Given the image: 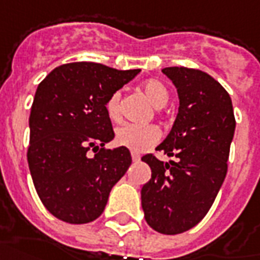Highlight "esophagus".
<instances>
[{"label": "esophagus", "mask_w": 260, "mask_h": 260, "mask_svg": "<svg viewBox=\"0 0 260 260\" xmlns=\"http://www.w3.org/2000/svg\"><path fill=\"white\" fill-rule=\"evenodd\" d=\"M131 155H132V159H134V162H138V161L140 159V155L136 154V153H132Z\"/></svg>", "instance_id": "1"}]
</instances>
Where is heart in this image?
Returning a JSON list of instances; mask_svg holds the SVG:
<instances>
[{
	"label": "heart",
	"mask_w": 260,
	"mask_h": 260,
	"mask_svg": "<svg viewBox=\"0 0 260 260\" xmlns=\"http://www.w3.org/2000/svg\"><path fill=\"white\" fill-rule=\"evenodd\" d=\"M143 91L151 103L161 109L169 101L168 88L158 80H147L143 82ZM106 111L111 120H118L121 115V92L111 93L106 102ZM159 139V131L154 125H136L125 124L120 126L115 132V143L121 147L140 153L153 146Z\"/></svg>",
	"instance_id": "heart-1"
}]
</instances>
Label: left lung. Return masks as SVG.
Listing matches in <instances>:
<instances>
[{
    "label": "left lung",
    "instance_id": "obj_1",
    "mask_svg": "<svg viewBox=\"0 0 260 260\" xmlns=\"http://www.w3.org/2000/svg\"><path fill=\"white\" fill-rule=\"evenodd\" d=\"M178 89L179 111L169 135L157 146L178 161L164 162L153 154L142 161L151 178L142 187V208L150 228L179 234L203 220L228 174L236 118L228 91L196 69L165 67Z\"/></svg>",
    "mask_w": 260,
    "mask_h": 260
}]
</instances>
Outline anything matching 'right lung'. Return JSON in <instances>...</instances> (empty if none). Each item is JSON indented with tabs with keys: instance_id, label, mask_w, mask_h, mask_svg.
Here are the masks:
<instances>
[{
	"instance_id": "right-lung-1",
	"label": "right lung",
	"mask_w": 260,
	"mask_h": 260,
	"mask_svg": "<svg viewBox=\"0 0 260 260\" xmlns=\"http://www.w3.org/2000/svg\"><path fill=\"white\" fill-rule=\"evenodd\" d=\"M139 71L76 61L40 82L28 118L27 161L38 197L55 218L73 224L98 219L129 168V150L105 147L114 138L106 102Z\"/></svg>"
}]
</instances>
